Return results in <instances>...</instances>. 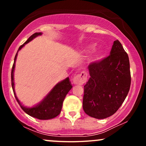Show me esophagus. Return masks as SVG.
I'll use <instances>...</instances> for the list:
<instances>
[{
  "label": "esophagus",
  "mask_w": 146,
  "mask_h": 146,
  "mask_svg": "<svg viewBox=\"0 0 146 146\" xmlns=\"http://www.w3.org/2000/svg\"><path fill=\"white\" fill-rule=\"evenodd\" d=\"M87 75L85 73H81L80 74H78L73 78V82L74 84L82 85L86 82Z\"/></svg>",
  "instance_id": "esophagus-1"
}]
</instances>
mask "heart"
<instances>
[{"label": "heart", "mask_w": 146, "mask_h": 146, "mask_svg": "<svg viewBox=\"0 0 146 146\" xmlns=\"http://www.w3.org/2000/svg\"><path fill=\"white\" fill-rule=\"evenodd\" d=\"M102 56V51L101 50H96L94 53H93V58L95 60H100Z\"/></svg>", "instance_id": "obj_1"}]
</instances>
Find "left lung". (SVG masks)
Wrapping results in <instances>:
<instances>
[{
  "label": "left lung",
  "mask_w": 146,
  "mask_h": 146,
  "mask_svg": "<svg viewBox=\"0 0 146 146\" xmlns=\"http://www.w3.org/2000/svg\"><path fill=\"white\" fill-rule=\"evenodd\" d=\"M88 68L90 78L84 86L83 109L90 117L107 118L116 113L130 90L128 56L117 40L110 56L90 64Z\"/></svg>",
  "instance_id": "left-lung-1"
}]
</instances>
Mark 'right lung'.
<instances>
[{
	"mask_svg": "<svg viewBox=\"0 0 146 146\" xmlns=\"http://www.w3.org/2000/svg\"><path fill=\"white\" fill-rule=\"evenodd\" d=\"M42 33H35L33 35L28 38L23 45H21L18 48L17 53H16V56L14 58V62L13 64L12 69H11V86H12L13 91H14V96L16 98V100H17L18 103L19 104L21 108L26 113L27 115L30 116L35 117V118L38 119L42 120H46L51 119L54 118L58 116L60 113L62 107L63 101L64 100L65 97L67 95L70 90L72 88V85L71 82H70L69 78H67L63 81L60 82L58 84L52 88V90L45 98L43 99L42 101L40 102L38 104L34 106L31 108H27L25 107L24 106L22 105V104L20 102L17 97H16V93L14 90V71L15 68V62H16V58H17L18 52L21 49L25 44H27L30 41H31L33 38L38 36H41Z\"/></svg>",
	"mask_w": 146,
	"mask_h": 146,
	"instance_id": "obj_1",
	"label": "right lung"
}]
</instances>
